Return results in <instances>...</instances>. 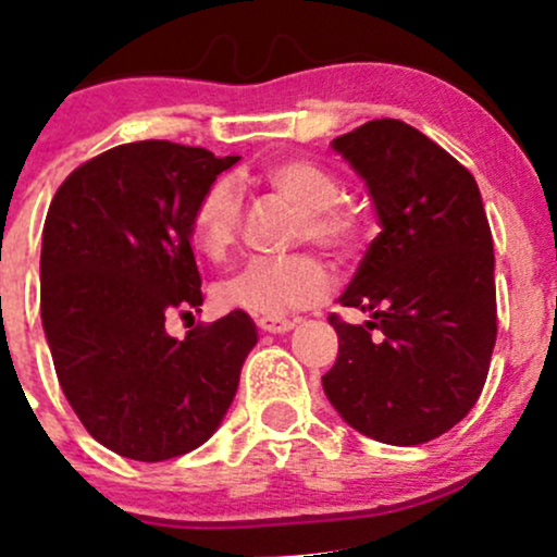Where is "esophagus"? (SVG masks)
Segmentation results:
<instances>
[{"label":"esophagus","instance_id":"1","mask_svg":"<svg viewBox=\"0 0 557 557\" xmlns=\"http://www.w3.org/2000/svg\"><path fill=\"white\" fill-rule=\"evenodd\" d=\"M258 329L269 334H285L296 326L294 321H285V318H258Z\"/></svg>","mask_w":557,"mask_h":557}]
</instances>
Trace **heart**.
<instances>
[{
	"label": "heart",
	"instance_id": "heart-1",
	"mask_svg": "<svg viewBox=\"0 0 557 557\" xmlns=\"http://www.w3.org/2000/svg\"><path fill=\"white\" fill-rule=\"evenodd\" d=\"M263 182L301 212L299 236L334 252H348L364 236L359 209L343 203V185L321 163L296 158L263 171ZM239 228V196L225 180L212 182L198 196L190 214V234L207 258H223ZM329 294V274L312 256L252 258L214 285L220 310L256 318H285L315 307Z\"/></svg>",
	"mask_w": 557,
	"mask_h": 557
}]
</instances>
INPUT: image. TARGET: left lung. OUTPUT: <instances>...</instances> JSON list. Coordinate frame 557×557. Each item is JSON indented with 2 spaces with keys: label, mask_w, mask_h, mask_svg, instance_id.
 <instances>
[{
  "label": "left lung",
  "mask_w": 557,
  "mask_h": 557,
  "mask_svg": "<svg viewBox=\"0 0 557 557\" xmlns=\"http://www.w3.org/2000/svg\"><path fill=\"white\" fill-rule=\"evenodd\" d=\"M332 149L364 182L381 234L337 299L370 321L329 318L339 354L323 392L367 438L428 444L476 405L498 334L482 193L471 171L399 119L361 124Z\"/></svg>",
  "instance_id": "8db88e82"
}]
</instances>
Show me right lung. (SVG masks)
<instances>
[{"label": "right lung", "instance_id": "right-lung-1", "mask_svg": "<svg viewBox=\"0 0 557 557\" xmlns=\"http://www.w3.org/2000/svg\"><path fill=\"white\" fill-rule=\"evenodd\" d=\"M239 158L135 141L75 169L42 225L40 315L59 386L89 435L141 462L207 444L258 343L247 312L185 339L165 318L203 305L190 247L198 196Z\"/></svg>", "mask_w": 557, "mask_h": 557}]
</instances>
